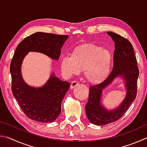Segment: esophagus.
I'll use <instances>...</instances> for the list:
<instances>
[{
  "label": "esophagus",
  "mask_w": 147,
  "mask_h": 147,
  "mask_svg": "<svg viewBox=\"0 0 147 147\" xmlns=\"http://www.w3.org/2000/svg\"><path fill=\"white\" fill-rule=\"evenodd\" d=\"M78 84H79V82L78 81H73V82H72L71 84V87H70L71 89H74V88L75 87H76L77 85H78Z\"/></svg>",
  "instance_id": "1"
}]
</instances>
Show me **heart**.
Instances as JSON below:
<instances>
[{"label": "heart", "instance_id": "heart-1", "mask_svg": "<svg viewBox=\"0 0 147 147\" xmlns=\"http://www.w3.org/2000/svg\"><path fill=\"white\" fill-rule=\"evenodd\" d=\"M112 55L107 50L92 44H85L74 49L71 57L60 60L62 74L71 77L84 71V76L92 84H99L109 75Z\"/></svg>", "mask_w": 147, "mask_h": 147}]
</instances>
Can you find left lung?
<instances>
[{
    "label": "left lung",
    "instance_id": "left-lung-1",
    "mask_svg": "<svg viewBox=\"0 0 147 147\" xmlns=\"http://www.w3.org/2000/svg\"><path fill=\"white\" fill-rule=\"evenodd\" d=\"M107 34L114 42L113 69L109 76L100 84L89 87V100L85 105L87 118L92 123L105 125L115 122L123 116L137 94L139 69L137 60L131 43L124 37L113 32ZM121 76L125 80L127 93L124 101L117 109L109 111L100 103L102 90L110 84L116 77Z\"/></svg>",
    "mask_w": 147,
    "mask_h": 147
}]
</instances>
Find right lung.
<instances>
[{
    "mask_svg": "<svg viewBox=\"0 0 147 147\" xmlns=\"http://www.w3.org/2000/svg\"><path fill=\"white\" fill-rule=\"evenodd\" d=\"M68 35L37 32L26 37L16 48L10 64L11 90L22 111L29 119L41 123L55 121L61 113V103L70 84L51 74L46 84L35 88L24 81L21 73L23 59L29 52L46 55L58 60Z\"/></svg>",
    "mask_w": 147,
    "mask_h": 147,
    "instance_id": "right-lung-1",
    "label": "right lung"
}]
</instances>
